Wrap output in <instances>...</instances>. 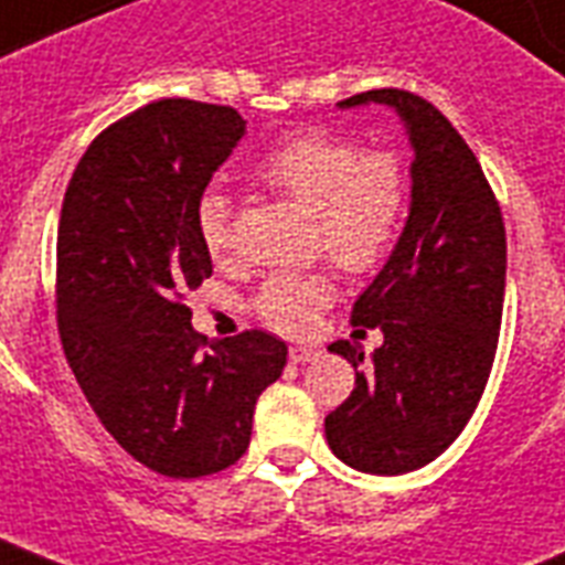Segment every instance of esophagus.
Here are the masks:
<instances>
[{"mask_svg":"<svg viewBox=\"0 0 565 565\" xmlns=\"http://www.w3.org/2000/svg\"><path fill=\"white\" fill-rule=\"evenodd\" d=\"M317 355H320V352L313 350V347H299V343H296V347H290L292 364H308V361H313Z\"/></svg>","mask_w":565,"mask_h":565,"instance_id":"obj_1","label":"esophagus"}]
</instances>
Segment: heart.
<instances>
[{
	"instance_id": "b5f03b06",
	"label": "heart",
	"mask_w": 565,
	"mask_h": 565,
	"mask_svg": "<svg viewBox=\"0 0 565 565\" xmlns=\"http://www.w3.org/2000/svg\"><path fill=\"white\" fill-rule=\"evenodd\" d=\"M254 180L313 213L317 248L347 273L385 264L408 213V171L394 150H367L331 132H299L254 166ZM234 204L225 192L198 198L201 243L215 260L234 254ZM334 296L326 273H284L266 278L254 311L275 331L301 334Z\"/></svg>"
}]
</instances>
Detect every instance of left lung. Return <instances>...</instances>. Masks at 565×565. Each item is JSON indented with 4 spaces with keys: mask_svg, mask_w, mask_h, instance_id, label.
<instances>
[{
    "mask_svg": "<svg viewBox=\"0 0 565 565\" xmlns=\"http://www.w3.org/2000/svg\"><path fill=\"white\" fill-rule=\"evenodd\" d=\"M367 103L406 124L412 204L387 264L352 308V322L379 326L385 343L370 359L350 340L329 347L355 367V387L326 417V438L355 471L394 477L445 454L483 397L501 331L507 231L473 150L433 103L379 88L340 109Z\"/></svg>",
    "mask_w": 565,
    "mask_h": 565,
    "instance_id": "obj_1",
    "label": "left lung"
}]
</instances>
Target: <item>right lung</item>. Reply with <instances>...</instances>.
Instances as JSON below:
<instances>
[{"label":"right lung","mask_w":565,"mask_h":565,"mask_svg":"<svg viewBox=\"0 0 565 565\" xmlns=\"http://www.w3.org/2000/svg\"><path fill=\"white\" fill-rule=\"evenodd\" d=\"M231 106L157 100L82 153L58 222V334L109 436L150 471L192 480L248 450L254 403L287 364L260 329L206 343L189 290L213 275L198 198L243 139Z\"/></svg>","instance_id":"right-lung-1"}]
</instances>
